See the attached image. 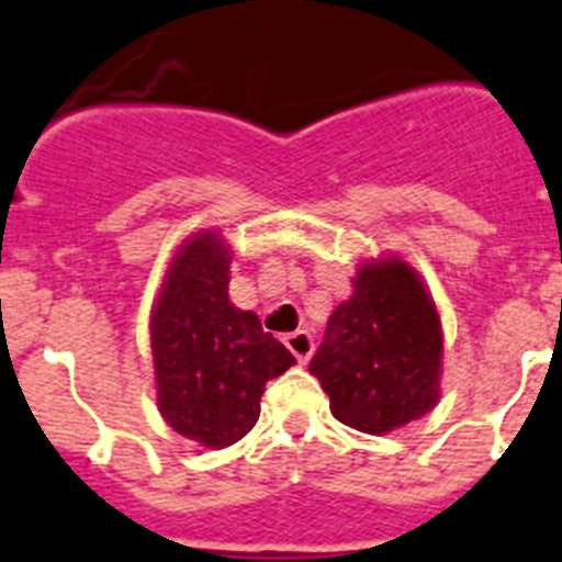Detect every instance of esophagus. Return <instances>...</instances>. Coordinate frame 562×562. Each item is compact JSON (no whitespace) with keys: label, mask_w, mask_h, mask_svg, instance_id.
Here are the masks:
<instances>
[{"label":"esophagus","mask_w":562,"mask_h":562,"mask_svg":"<svg viewBox=\"0 0 562 562\" xmlns=\"http://www.w3.org/2000/svg\"><path fill=\"white\" fill-rule=\"evenodd\" d=\"M285 346H289V351L294 353L296 362H308L311 351H314V339H311L308 331H303V328H300V331L285 334Z\"/></svg>","instance_id":"esophagus-1"}]
</instances>
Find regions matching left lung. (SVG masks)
<instances>
[{
  "label": "left lung",
  "instance_id": "8db88e82",
  "mask_svg": "<svg viewBox=\"0 0 562 562\" xmlns=\"http://www.w3.org/2000/svg\"><path fill=\"white\" fill-rule=\"evenodd\" d=\"M351 282L353 294L334 308L308 371L339 423L389 434L440 400V314L419 273L400 257L362 262Z\"/></svg>",
  "mask_w": 562,
  "mask_h": 562
}]
</instances>
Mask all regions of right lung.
<instances>
[{
  "label": "right lung",
  "instance_id": "obj_1",
  "mask_svg": "<svg viewBox=\"0 0 562 562\" xmlns=\"http://www.w3.org/2000/svg\"><path fill=\"white\" fill-rule=\"evenodd\" d=\"M228 282L223 234H191L173 251L150 314L159 414L205 449L243 440L259 419L268 380L296 362L254 311L231 303Z\"/></svg>",
  "mask_w": 562,
  "mask_h": 562
}]
</instances>
